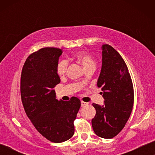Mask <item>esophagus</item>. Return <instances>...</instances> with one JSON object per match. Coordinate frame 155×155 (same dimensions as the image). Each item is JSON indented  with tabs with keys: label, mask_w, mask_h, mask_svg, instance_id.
<instances>
[{
	"label": "esophagus",
	"mask_w": 155,
	"mask_h": 155,
	"mask_svg": "<svg viewBox=\"0 0 155 155\" xmlns=\"http://www.w3.org/2000/svg\"><path fill=\"white\" fill-rule=\"evenodd\" d=\"M87 105H88L87 102H84L83 101H81V107H85Z\"/></svg>",
	"instance_id": "obj_1"
}]
</instances>
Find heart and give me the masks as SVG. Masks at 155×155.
<instances>
[{
    "label": "heart",
    "instance_id": "heart-1",
    "mask_svg": "<svg viewBox=\"0 0 155 155\" xmlns=\"http://www.w3.org/2000/svg\"><path fill=\"white\" fill-rule=\"evenodd\" d=\"M73 57L74 58H75L76 60L81 63L82 66L84 68L85 70L89 68L94 67L95 63L94 58H92V56L89 53L84 51H77L74 54ZM68 65V62L67 60L63 59V60L59 61L56 66L57 73L60 76L64 75L67 71Z\"/></svg>",
    "mask_w": 155,
    "mask_h": 155
}]
</instances>
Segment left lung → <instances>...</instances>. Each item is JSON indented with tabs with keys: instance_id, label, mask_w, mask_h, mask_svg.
I'll return each mask as SVG.
<instances>
[{
	"instance_id": "8db88e82",
	"label": "left lung",
	"mask_w": 155,
	"mask_h": 155,
	"mask_svg": "<svg viewBox=\"0 0 155 155\" xmlns=\"http://www.w3.org/2000/svg\"><path fill=\"white\" fill-rule=\"evenodd\" d=\"M102 65L97 86L104 99L102 106L92 104L96 115L92 125L95 134L102 138L115 137L130 117L134 101L132 80L120 55L109 44H103Z\"/></svg>"
}]
</instances>
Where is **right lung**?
Listing matches in <instances>:
<instances>
[{
	"label": "right lung",
	"mask_w": 155,
	"mask_h": 155,
	"mask_svg": "<svg viewBox=\"0 0 155 155\" xmlns=\"http://www.w3.org/2000/svg\"><path fill=\"white\" fill-rule=\"evenodd\" d=\"M61 48L46 47L33 53L23 65L21 98L27 116L36 129L48 140L63 143L72 137L80 99L58 101L54 88L61 80L56 71Z\"/></svg>",
	"instance_id": "add662e5"
}]
</instances>
